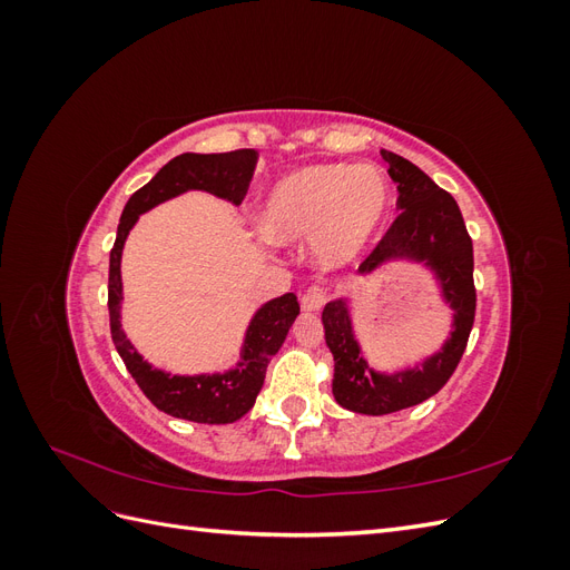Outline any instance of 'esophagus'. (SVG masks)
<instances>
[{"instance_id": "34e87169", "label": "esophagus", "mask_w": 570, "mask_h": 570, "mask_svg": "<svg viewBox=\"0 0 570 570\" xmlns=\"http://www.w3.org/2000/svg\"><path fill=\"white\" fill-rule=\"evenodd\" d=\"M325 299H327L325 289L314 285V287H308L304 295H302V308H304V312H318V308L325 304Z\"/></svg>"}]
</instances>
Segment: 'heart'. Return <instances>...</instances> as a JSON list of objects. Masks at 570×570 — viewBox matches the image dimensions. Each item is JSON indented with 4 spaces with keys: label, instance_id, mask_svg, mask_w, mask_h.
<instances>
[{
    "label": "heart",
    "instance_id": "b5f03b06",
    "mask_svg": "<svg viewBox=\"0 0 570 570\" xmlns=\"http://www.w3.org/2000/svg\"><path fill=\"white\" fill-rule=\"evenodd\" d=\"M390 214L392 185L383 168L314 164L271 185L258 209V230L281 247L308 243L314 266L333 273L383 235Z\"/></svg>",
    "mask_w": 570,
    "mask_h": 570
}]
</instances>
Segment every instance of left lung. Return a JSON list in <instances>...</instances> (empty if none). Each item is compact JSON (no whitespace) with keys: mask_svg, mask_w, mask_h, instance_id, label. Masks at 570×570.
Instances as JSON below:
<instances>
[{"mask_svg":"<svg viewBox=\"0 0 570 570\" xmlns=\"http://www.w3.org/2000/svg\"><path fill=\"white\" fill-rule=\"evenodd\" d=\"M381 154L400 193L396 206L402 214L358 266V275L368 278L396 262L421 264L433 275L442 304L452 308V331L433 354L402 368L377 371L356 337L350 295L327 302L323 331L335 361L333 396L342 409L364 416H385L416 406L442 390L459 366L475 318L473 243L456 199L400 154L387 149Z\"/></svg>","mask_w":570,"mask_h":570,"instance_id":"8db88e82","label":"left lung"}]
</instances>
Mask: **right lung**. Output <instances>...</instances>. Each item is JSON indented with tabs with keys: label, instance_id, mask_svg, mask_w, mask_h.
<instances>
[{
	"label": "right lung",
	"instance_id": "add662e5",
	"mask_svg": "<svg viewBox=\"0 0 570 570\" xmlns=\"http://www.w3.org/2000/svg\"><path fill=\"white\" fill-rule=\"evenodd\" d=\"M258 154L254 149H235L223 154H180L170 159L157 176L128 199L118 220L116 243L109 256V323L116 352L124 358L128 373L140 385L147 400L159 411L193 423L223 425L235 423L254 406L256 394L262 392L266 366L271 356L283 347L292 323L299 316L297 297L287 292L262 304L254 312L237 364L214 373H168L151 366L149 361L132 347L120 327V302H124V281H120V256L126 239L135 228L137 218L151 212L168 199L185 193H209L226 199L233 206L245 199L254 174Z\"/></svg>",
	"mask_w": 570,
	"mask_h": 570
}]
</instances>
